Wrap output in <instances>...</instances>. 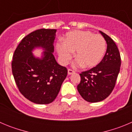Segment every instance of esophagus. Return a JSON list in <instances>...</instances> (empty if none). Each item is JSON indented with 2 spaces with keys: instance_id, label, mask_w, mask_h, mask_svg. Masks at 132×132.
I'll list each match as a JSON object with an SVG mask.
<instances>
[{
  "instance_id": "1",
  "label": "esophagus",
  "mask_w": 132,
  "mask_h": 132,
  "mask_svg": "<svg viewBox=\"0 0 132 132\" xmlns=\"http://www.w3.org/2000/svg\"><path fill=\"white\" fill-rule=\"evenodd\" d=\"M75 73V72L73 70L70 69H68V75H72Z\"/></svg>"
}]
</instances>
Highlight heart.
I'll return each instance as SVG.
<instances>
[{
	"label": "heart",
	"instance_id": "b5f03b06",
	"mask_svg": "<svg viewBox=\"0 0 132 132\" xmlns=\"http://www.w3.org/2000/svg\"><path fill=\"white\" fill-rule=\"evenodd\" d=\"M106 42L101 35L90 31L73 30L66 34L63 42H58L56 50L63 64L68 63L75 52V67H94L101 62L106 51Z\"/></svg>",
	"mask_w": 132,
	"mask_h": 132
}]
</instances>
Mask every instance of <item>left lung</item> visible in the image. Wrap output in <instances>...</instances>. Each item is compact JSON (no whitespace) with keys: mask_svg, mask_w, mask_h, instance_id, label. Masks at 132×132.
Listing matches in <instances>:
<instances>
[{"mask_svg":"<svg viewBox=\"0 0 132 132\" xmlns=\"http://www.w3.org/2000/svg\"><path fill=\"white\" fill-rule=\"evenodd\" d=\"M106 42L107 49L103 59L96 67L80 73L77 90L80 96L89 102L106 98L114 89L121 65L120 54L113 39L100 31Z\"/></svg>","mask_w":132,"mask_h":132,"instance_id":"obj_1","label":"left lung"}]
</instances>
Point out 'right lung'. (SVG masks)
<instances>
[{"label": "right lung", "mask_w": 132, "mask_h": 132, "mask_svg": "<svg viewBox=\"0 0 132 132\" xmlns=\"http://www.w3.org/2000/svg\"><path fill=\"white\" fill-rule=\"evenodd\" d=\"M57 30L39 29L24 37L13 55L12 71L15 82L23 96L31 102L47 104L54 101L67 75V69L57 63L54 39ZM36 47L44 50L42 58L32 51Z\"/></svg>", "instance_id": "add662e5"}]
</instances>
